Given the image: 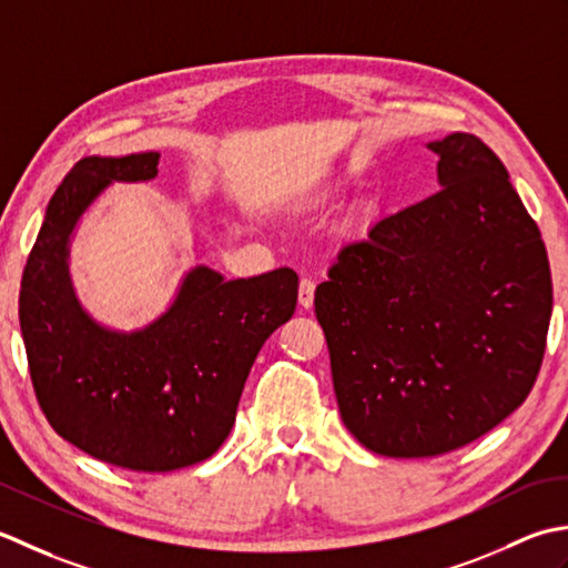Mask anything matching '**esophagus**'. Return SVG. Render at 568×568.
<instances>
[{
    "label": "esophagus",
    "mask_w": 568,
    "mask_h": 568,
    "mask_svg": "<svg viewBox=\"0 0 568 568\" xmlns=\"http://www.w3.org/2000/svg\"><path fill=\"white\" fill-rule=\"evenodd\" d=\"M314 288H316L314 282L301 280V284H298V304L304 306V308L314 306Z\"/></svg>",
    "instance_id": "obj_1"
}]
</instances>
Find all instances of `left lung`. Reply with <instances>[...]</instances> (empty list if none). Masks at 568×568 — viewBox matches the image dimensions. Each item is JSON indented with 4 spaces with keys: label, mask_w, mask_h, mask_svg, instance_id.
Returning a JSON list of instances; mask_svg holds the SVG:
<instances>
[{
    "label": "left lung",
    "mask_w": 568,
    "mask_h": 568,
    "mask_svg": "<svg viewBox=\"0 0 568 568\" xmlns=\"http://www.w3.org/2000/svg\"><path fill=\"white\" fill-rule=\"evenodd\" d=\"M438 189L345 245L316 288L343 424L429 458L495 429L535 387L551 318L539 227L476 134L429 144Z\"/></svg>",
    "instance_id": "left-lung-1"
}]
</instances>
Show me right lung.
<instances>
[{"instance_id": "right-lung-1", "label": "right lung", "mask_w": 568, "mask_h": 568, "mask_svg": "<svg viewBox=\"0 0 568 568\" xmlns=\"http://www.w3.org/2000/svg\"><path fill=\"white\" fill-rule=\"evenodd\" d=\"M159 156L80 159L53 193L19 292L45 419L88 456L142 473L186 468L223 446L254 357L294 316L298 292L288 267L235 282L195 267L144 331L124 335L92 323L68 282V235L110 181L154 179Z\"/></svg>"}]
</instances>
